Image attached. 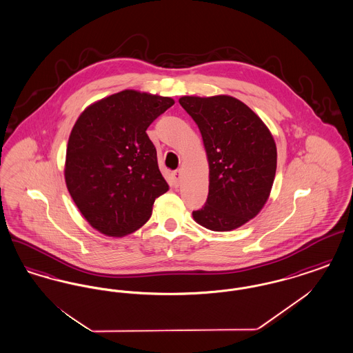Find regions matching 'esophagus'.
<instances>
[{"instance_id":"34e87169","label":"esophagus","mask_w":353,"mask_h":353,"mask_svg":"<svg viewBox=\"0 0 353 353\" xmlns=\"http://www.w3.org/2000/svg\"><path fill=\"white\" fill-rule=\"evenodd\" d=\"M172 174H173V179H174V181H176V183H179V181H180V179H181V169H177V170H174Z\"/></svg>"}]
</instances>
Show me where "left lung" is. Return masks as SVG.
<instances>
[{
    "label": "left lung",
    "instance_id": "obj_1",
    "mask_svg": "<svg viewBox=\"0 0 353 353\" xmlns=\"http://www.w3.org/2000/svg\"><path fill=\"white\" fill-rule=\"evenodd\" d=\"M200 128L209 163V194L193 219L213 232H230L254 219L269 199L276 145L266 124L229 95L181 97Z\"/></svg>",
    "mask_w": 353,
    "mask_h": 353
}]
</instances>
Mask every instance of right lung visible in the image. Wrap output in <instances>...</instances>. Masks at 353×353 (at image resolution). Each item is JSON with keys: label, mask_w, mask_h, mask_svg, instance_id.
<instances>
[{"label": "right lung", "mask_w": 353, "mask_h": 353, "mask_svg": "<svg viewBox=\"0 0 353 353\" xmlns=\"http://www.w3.org/2000/svg\"><path fill=\"white\" fill-rule=\"evenodd\" d=\"M173 104L168 97L124 90L92 103L75 121L65 180L82 216L101 234L134 233L168 190L145 131Z\"/></svg>", "instance_id": "1"}]
</instances>
